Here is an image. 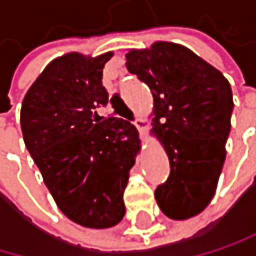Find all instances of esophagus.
<instances>
[{
    "label": "esophagus",
    "mask_w": 256,
    "mask_h": 256,
    "mask_svg": "<svg viewBox=\"0 0 256 256\" xmlns=\"http://www.w3.org/2000/svg\"><path fill=\"white\" fill-rule=\"evenodd\" d=\"M134 124L136 126V129L140 130L141 136H144V135H146V132H147V129H149V121H147L146 118H142V116H138V118L135 120V122H134Z\"/></svg>",
    "instance_id": "esophagus-1"
}]
</instances>
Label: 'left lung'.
Returning <instances> with one entry per match:
<instances>
[{
  "instance_id": "obj_1",
  "label": "left lung",
  "mask_w": 256,
  "mask_h": 256,
  "mask_svg": "<svg viewBox=\"0 0 256 256\" xmlns=\"http://www.w3.org/2000/svg\"><path fill=\"white\" fill-rule=\"evenodd\" d=\"M126 66L154 95L150 130L169 156L170 175L155 198L172 220L201 214L212 201L226 160L234 98L224 75L181 44L132 48Z\"/></svg>"
}]
</instances>
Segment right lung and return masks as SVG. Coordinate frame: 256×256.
Segmentation results:
<instances>
[{"mask_svg":"<svg viewBox=\"0 0 256 256\" xmlns=\"http://www.w3.org/2000/svg\"><path fill=\"white\" fill-rule=\"evenodd\" d=\"M112 52L66 54L48 62L21 106L24 144L60 210L90 229L116 226L135 164L138 132L122 118L98 116L109 94L104 64Z\"/></svg>","mask_w":256,"mask_h":256,"instance_id":"obj_1","label":"right lung"}]
</instances>
